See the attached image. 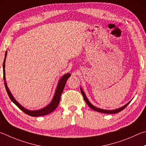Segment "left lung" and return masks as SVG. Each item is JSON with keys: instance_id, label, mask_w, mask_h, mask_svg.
<instances>
[{"instance_id": "1", "label": "left lung", "mask_w": 146, "mask_h": 146, "mask_svg": "<svg viewBox=\"0 0 146 146\" xmlns=\"http://www.w3.org/2000/svg\"><path fill=\"white\" fill-rule=\"evenodd\" d=\"M81 89V94H82V95L83 96L84 98V99H85V102L86 103V104H88V106H90V108L94 110H95L96 111H98V112H101V113H110V114H114V113H118V112H120L122 110H123L126 108V107L128 105V104H129L130 102H129V103H127L126 104H125L124 106H123L122 107H121V108H119L118 109H115V110H103V109H101V108H97V107L94 106V105H92L90 103V101H88V99H87V98L86 97V95L84 93V92L83 91L82 88H80Z\"/></svg>"}]
</instances>
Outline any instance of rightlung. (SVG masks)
Here are the masks:
<instances>
[{
	"mask_svg": "<svg viewBox=\"0 0 146 146\" xmlns=\"http://www.w3.org/2000/svg\"><path fill=\"white\" fill-rule=\"evenodd\" d=\"M7 52L6 51V54H5V58H4V63H3V74H4L3 78H4V85H5V87H6V90L7 91V94H8L10 99H11V100L13 101V103L16 104V105L19 107V108L22 111H24L25 113H26L27 115H29L32 116V117L43 116V115H47L48 113H51V112H52L56 108H57V106H58L59 103H60V100L61 93H62L64 87H65L66 81H67L68 78L70 76V73L65 74V75H63L62 77H61L60 81H59L58 85H57V87H56V90L55 91L54 95V97H53V99L49 104H48V105L47 106H45V108L40 109V110H27L25 108H24V107H23L21 104H20L16 100H15L14 97L12 96L11 92L9 91L8 87H7V83L6 81V77H5V69H4L5 68V61H6Z\"/></svg>",
	"mask_w": 146,
	"mask_h": 146,
	"instance_id": "right-lung-1",
	"label": "right lung"
}]
</instances>
